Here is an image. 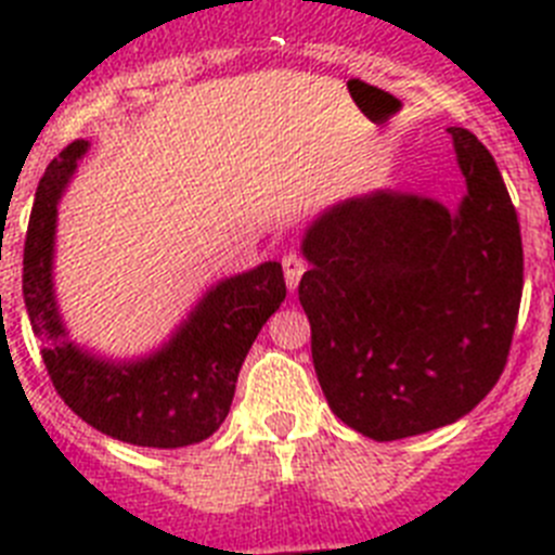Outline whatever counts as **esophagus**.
Masks as SVG:
<instances>
[{
    "instance_id": "34e87169",
    "label": "esophagus",
    "mask_w": 555,
    "mask_h": 555,
    "mask_svg": "<svg viewBox=\"0 0 555 555\" xmlns=\"http://www.w3.org/2000/svg\"><path fill=\"white\" fill-rule=\"evenodd\" d=\"M306 269H308V263L300 253L283 255V278H286L288 292H294V288H297V283H300V278Z\"/></svg>"
}]
</instances>
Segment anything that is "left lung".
I'll use <instances>...</instances> for the list:
<instances>
[{
  "label": "left lung",
  "instance_id": "8db88e82",
  "mask_svg": "<svg viewBox=\"0 0 555 555\" xmlns=\"http://www.w3.org/2000/svg\"><path fill=\"white\" fill-rule=\"evenodd\" d=\"M467 197L450 214L375 191L308 228L300 281L313 370L333 414L375 442L455 423L503 375L519 297L517 210L489 150L450 127Z\"/></svg>",
  "mask_w": 555,
  "mask_h": 555
}]
</instances>
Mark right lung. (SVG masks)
Here are the masks:
<instances>
[{
	"mask_svg": "<svg viewBox=\"0 0 555 555\" xmlns=\"http://www.w3.org/2000/svg\"><path fill=\"white\" fill-rule=\"evenodd\" d=\"M88 141H72L43 171L24 238V306L63 403L91 428L139 448H185L228 416L244 358L286 300L278 261L228 278L205 294L171 341L141 361L113 364L66 338L52 294L57 199Z\"/></svg>",
	"mask_w": 555,
	"mask_h": 555,
	"instance_id": "add662e5",
	"label": "right lung"
}]
</instances>
